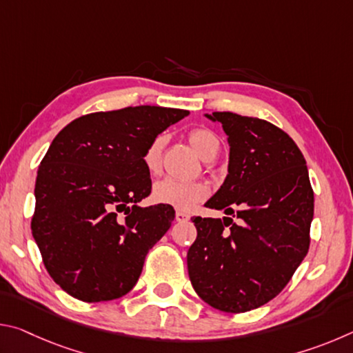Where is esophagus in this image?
Masks as SVG:
<instances>
[{
	"mask_svg": "<svg viewBox=\"0 0 353 353\" xmlns=\"http://www.w3.org/2000/svg\"><path fill=\"white\" fill-rule=\"evenodd\" d=\"M190 219V216L187 213H183V212H176V221L177 223H187V221Z\"/></svg>",
	"mask_w": 353,
	"mask_h": 353,
	"instance_id": "esophagus-1",
	"label": "esophagus"
}]
</instances>
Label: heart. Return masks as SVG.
Instances as JSON below:
<instances>
[{
	"instance_id": "obj_1",
	"label": "heart",
	"mask_w": 353,
	"mask_h": 353,
	"mask_svg": "<svg viewBox=\"0 0 353 353\" xmlns=\"http://www.w3.org/2000/svg\"><path fill=\"white\" fill-rule=\"evenodd\" d=\"M188 141L194 152L204 160L210 162L219 152V140L212 130L193 129L188 134ZM166 145V137L157 135L149 143L143 162L149 172H157L162 165V154ZM208 196V187L202 182H181L174 179H163L154 185L152 201L155 204L166 205L176 210L190 212Z\"/></svg>"
}]
</instances>
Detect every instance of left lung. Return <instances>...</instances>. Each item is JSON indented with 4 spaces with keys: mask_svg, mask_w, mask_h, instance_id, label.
<instances>
[{
    "mask_svg": "<svg viewBox=\"0 0 353 353\" xmlns=\"http://www.w3.org/2000/svg\"><path fill=\"white\" fill-rule=\"evenodd\" d=\"M229 141L224 183L205 207L236 218H193L187 254L194 291L208 305L244 313L282 291L310 248L314 196L307 162L288 134L260 118L205 113Z\"/></svg>",
    "mask_w": 353,
    "mask_h": 353,
    "instance_id": "obj_1",
    "label": "left lung"
}]
</instances>
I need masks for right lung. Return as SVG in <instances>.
<instances>
[{"label": "right lung", "mask_w": 353, "mask_h": 353, "mask_svg": "<svg viewBox=\"0 0 353 353\" xmlns=\"http://www.w3.org/2000/svg\"><path fill=\"white\" fill-rule=\"evenodd\" d=\"M188 110L159 105L97 112L71 121L39 166L31 229L52 280L83 302L134 288L174 208L140 207L151 193L143 155Z\"/></svg>", "instance_id": "right-lung-1"}]
</instances>
